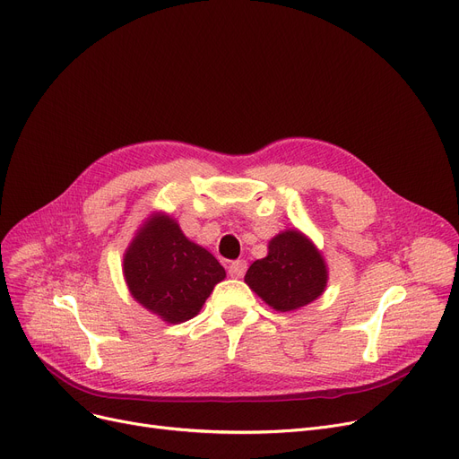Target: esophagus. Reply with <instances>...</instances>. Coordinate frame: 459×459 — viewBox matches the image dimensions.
Segmentation results:
<instances>
[{"mask_svg":"<svg viewBox=\"0 0 459 459\" xmlns=\"http://www.w3.org/2000/svg\"><path fill=\"white\" fill-rule=\"evenodd\" d=\"M246 270H247V263L246 261H236V263H230L229 275L234 277V279H240V277H244Z\"/></svg>","mask_w":459,"mask_h":459,"instance_id":"34e87169","label":"esophagus"}]
</instances>
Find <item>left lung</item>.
Returning <instances> with one entry per match:
<instances>
[{"instance_id":"1","label":"left lung","mask_w":459,"mask_h":459,"mask_svg":"<svg viewBox=\"0 0 459 459\" xmlns=\"http://www.w3.org/2000/svg\"><path fill=\"white\" fill-rule=\"evenodd\" d=\"M244 281L275 311H296L321 296L328 283L323 253L298 229H287L268 242V255L255 261Z\"/></svg>"}]
</instances>
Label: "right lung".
I'll return each instance as SVG.
<instances>
[{"mask_svg":"<svg viewBox=\"0 0 459 459\" xmlns=\"http://www.w3.org/2000/svg\"><path fill=\"white\" fill-rule=\"evenodd\" d=\"M124 277L138 304L178 325L198 315L227 273L208 249L189 240L176 219L155 212L124 253Z\"/></svg>","mask_w":459,"mask_h":459,"instance_id":"1","label":"right lung"}]
</instances>
